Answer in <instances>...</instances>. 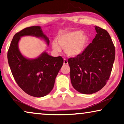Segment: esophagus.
<instances>
[{"mask_svg": "<svg viewBox=\"0 0 124 124\" xmlns=\"http://www.w3.org/2000/svg\"><path fill=\"white\" fill-rule=\"evenodd\" d=\"M68 61L66 60L65 59H64V65H67V64H68Z\"/></svg>", "mask_w": 124, "mask_h": 124, "instance_id": "esophagus-1", "label": "esophagus"}]
</instances>
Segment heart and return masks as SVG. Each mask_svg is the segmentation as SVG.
Segmentation results:
<instances>
[{
	"instance_id": "1",
	"label": "heart",
	"mask_w": 124,
	"mask_h": 124,
	"mask_svg": "<svg viewBox=\"0 0 124 124\" xmlns=\"http://www.w3.org/2000/svg\"><path fill=\"white\" fill-rule=\"evenodd\" d=\"M81 30H76L59 34L57 37L58 43L64 48L66 54L69 56L76 57L83 53L89 40L86 34ZM57 42L53 41L52 49L55 51H60V47Z\"/></svg>"
}]
</instances>
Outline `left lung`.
<instances>
[{"instance_id": "obj_1", "label": "left lung", "mask_w": 124, "mask_h": 124, "mask_svg": "<svg viewBox=\"0 0 124 124\" xmlns=\"http://www.w3.org/2000/svg\"><path fill=\"white\" fill-rule=\"evenodd\" d=\"M97 34L82 54L68 59L70 81L78 92L91 94L106 85L112 69L115 48L109 33L95 26Z\"/></svg>"}]
</instances>
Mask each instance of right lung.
<instances>
[{"label":"right lung","mask_w":124,"mask_h":124,"mask_svg":"<svg viewBox=\"0 0 124 124\" xmlns=\"http://www.w3.org/2000/svg\"><path fill=\"white\" fill-rule=\"evenodd\" d=\"M23 36L40 38L48 46L50 40L40 26L28 27L14 35L7 54L12 73L20 87L30 95L43 97L53 89L56 77L63 64V59L51 56L46 51L37 58H26L18 48V42Z\"/></svg>","instance_id":"1"}]
</instances>
